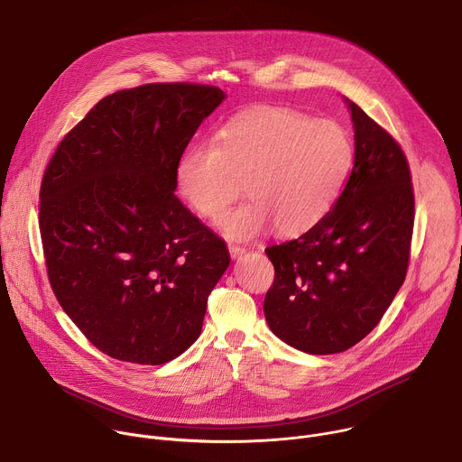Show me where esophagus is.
<instances>
[{"instance_id":"1","label":"esophagus","mask_w":462,"mask_h":462,"mask_svg":"<svg viewBox=\"0 0 462 462\" xmlns=\"http://www.w3.org/2000/svg\"><path fill=\"white\" fill-rule=\"evenodd\" d=\"M245 246H241V245H234V243H228V252H230V255L232 257H239L241 254H245Z\"/></svg>"}]
</instances>
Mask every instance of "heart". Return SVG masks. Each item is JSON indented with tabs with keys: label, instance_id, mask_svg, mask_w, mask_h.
I'll return each instance as SVG.
<instances>
[{
	"label": "heart",
	"instance_id": "b5f03b06",
	"mask_svg": "<svg viewBox=\"0 0 462 462\" xmlns=\"http://www.w3.org/2000/svg\"><path fill=\"white\" fill-rule=\"evenodd\" d=\"M351 161V141L337 122L265 107L230 120L217 143L191 144L177 164V186L197 214L217 221L245 182L250 199L221 223L228 237H254L273 223L296 234L331 210Z\"/></svg>",
	"mask_w": 462,
	"mask_h": 462
}]
</instances>
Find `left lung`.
Listing matches in <instances>:
<instances>
[{"label": "left lung", "mask_w": 462, "mask_h": 462, "mask_svg": "<svg viewBox=\"0 0 462 462\" xmlns=\"http://www.w3.org/2000/svg\"><path fill=\"white\" fill-rule=\"evenodd\" d=\"M355 164L344 191L310 230L273 245L265 318L273 333L309 355L364 340L406 280L415 221L408 159L387 131L349 102Z\"/></svg>", "instance_id": "8db88e82"}]
</instances>
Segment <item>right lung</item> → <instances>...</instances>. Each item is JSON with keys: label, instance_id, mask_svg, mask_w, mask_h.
<instances>
[{"label": "right lung", "instance_id": "1", "mask_svg": "<svg viewBox=\"0 0 462 462\" xmlns=\"http://www.w3.org/2000/svg\"><path fill=\"white\" fill-rule=\"evenodd\" d=\"M223 98L189 82L116 91L45 168L40 234L51 289L111 358L161 365L201 335L230 254L173 191L186 146Z\"/></svg>", "mask_w": 462, "mask_h": 462}]
</instances>
